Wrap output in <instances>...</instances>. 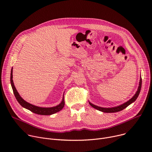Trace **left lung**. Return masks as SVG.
Masks as SVG:
<instances>
[{"label": "left lung", "mask_w": 152, "mask_h": 152, "mask_svg": "<svg viewBox=\"0 0 152 152\" xmlns=\"http://www.w3.org/2000/svg\"><path fill=\"white\" fill-rule=\"evenodd\" d=\"M141 86H142V78L141 77L138 89H137V91H136V94L133 96V97L131 99H130L129 101H127V102L124 103V104H122L119 106H118V107H112V108H103V107H98V106H96L95 105H93L90 102H89V104L92 107L99 110V111H101V112H104V113H115V112H120V111H121V110H122L124 108H126V107H127L130 104H132V102H133L134 101H136V99L137 98V96H138V95L140 94L141 88Z\"/></svg>", "instance_id": "obj_1"}]
</instances>
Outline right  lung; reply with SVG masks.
<instances>
[{
  "label": "right lung",
  "instance_id": "right-lung-1",
  "mask_svg": "<svg viewBox=\"0 0 152 152\" xmlns=\"http://www.w3.org/2000/svg\"><path fill=\"white\" fill-rule=\"evenodd\" d=\"M10 81H11V87L13 90L14 94H15V97L18 101V102L24 108L29 110L30 111H31L33 113H34L37 115H50L52 114H54L56 112H59L60 110H61L63 107H64L65 105V101H64V98L63 97L62 101L60 104L56 107H50V108H44V107H37L35 105H33L28 102H26L24 101L19 95L18 93L17 90L15 88V85H14L13 83V80H12V68L11 69V76H10Z\"/></svg>",
  "mask_w": 152,
  "mask_h": 152
}]
</instances>
